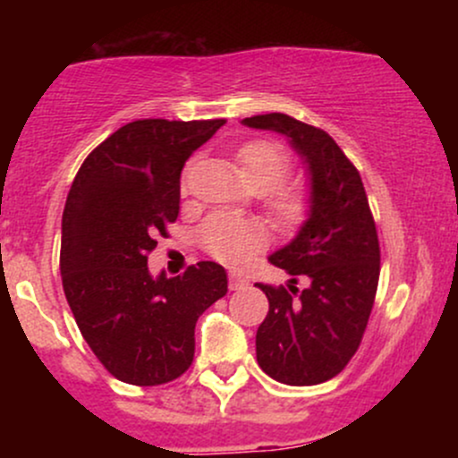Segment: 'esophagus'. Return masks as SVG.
I'll return each mask as SVG.
<instances>
[{"label": "esophagus", "mask_w": 458, "mask_h": 458, "mask_svg": "<svg viewBox=\"0 0 458 458\" xmlns=\"http://www.w3.org/2000/svg\"><path fill=\"white\" fill-rule=\"evenodd\" d=\"M245 284L247 282L243 280V277L236 276V273H230V276H228V288H230V291H241V288H243Z\"/></svg>", "instance_id": "34e87169"}]
</instances>
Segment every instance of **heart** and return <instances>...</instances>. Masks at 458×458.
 Here are the masks:
<instances>
[{
  "mask_svg": "<svg viewBox=\"0 0 458 458\" xmlns=\"http://www.w3.org/2000/svg\"><path fill=\"white\" fill-rule=\"evenodd\" d=\"M236 161H239L241 174L251 187L259 189V191L272 189L267 207H269L273 219L277 224L295 225L306 217L310 202L308 189L299 185V182L280 185L286 178L288 170H291V157L286 155V150L280 144L269 140L250 141L236 152ZM189 174H191V165L182 174V193H187L189 189ZM265 230L259 222L228 213L213 215L199 230V241H202L204 250L213 259L225 262V265L243 262L251 251L260 250L265 245Z\"/></svg>",
  "mask_w": 458,
  "mask_h": 458,
  "instance_id": "b5f03b06",
  "label": "heart"
}]
</instances>
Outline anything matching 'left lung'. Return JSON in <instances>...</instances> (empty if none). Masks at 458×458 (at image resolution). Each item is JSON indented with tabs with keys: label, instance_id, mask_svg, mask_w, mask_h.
<instances>
[{
	"label": "left lung",
	"instance_id": "obj_1",
	"mask_svg": "<svg viewBox=\"0 0 458 458\" xmlns=\"http://www.w3.org/2000/svg\"><path fill=\"white\" fill-rule=\"evenodd\" d=\"M243 124L286 135L310 174L306 224L269 259L293 280L288 288L259 284L269 312L256 331V360L271 379L317 386L360 349L381 271L377 225L360 172L329 133L286 114L251 115ZM299 276L309 282L303 292Z\"/></svg>",
	"mask_w": 458,
	"mask_h": 458
}]
</instances>
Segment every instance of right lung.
<instances>
[{
  "mask_svg": "<svg viewBox=\"0 0 458 458\" xmlns=\"http://www.w3.org/2000/svg\"><path fill=\"white\" fill-rule=\"evenodd\" d=\"M225 120L124 124L79 167L62 215V286L83 340L115 379L161 386L191 366L198 317L228 293L217 262L152 277L148 254L181 204V170Z\"/></svg>",
  "mask_w": 458,
  "mask_h": 458,
  "instance_id": "add662e5",
  "label": "right lung"
}]
</instances>
